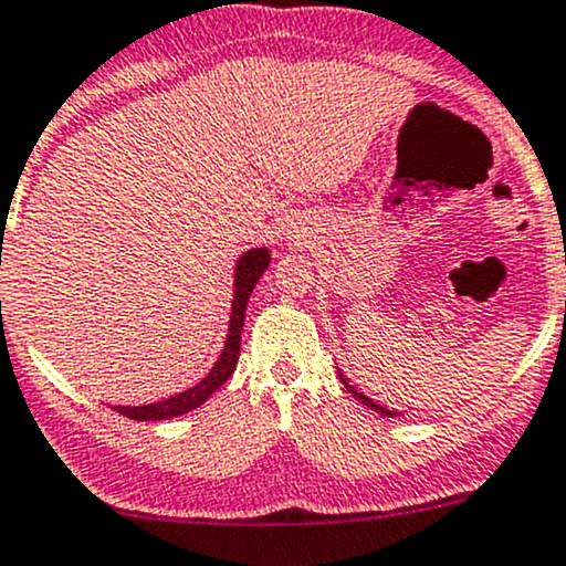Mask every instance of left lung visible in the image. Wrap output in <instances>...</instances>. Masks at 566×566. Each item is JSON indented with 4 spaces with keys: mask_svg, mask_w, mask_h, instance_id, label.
<instances>
[{
    "mask_svg": "<svg viewBox=\"0 0 566 566\" xmlns=\"http://www.w3.org/2000/svg\"><path fill=\"white\" fill-rule=\"evenodd\" d=\"M340 382H344V386H346L348 390H352V394H354V396H357V399H359L361 403H365V407H369V409L380 411V415H386V417H390V411H388L386 407H380V403H375L373 399H369V396H365V394H359V390H354L352 386H348V382H346V378H344V375H340Z\"/></svg>",
    "mask_w": 566,
    "mask_h": 566,
    "instance_id": "8db88e82",
    "label": "left lung"
}]
</instances>
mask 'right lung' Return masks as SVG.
I'll list each match as a JSON object with an SVG mask.
<instances>
[{"instance_id":"1","label":"right lung","mask_w":566,"mask_h":566,"mask_svg":"<svg viewBox=\"0 0 566 566\" xmlns=\"http://www.w3.org/2000/svg\"><path fill=\"white\" fill-rule=\"evenodd\" d=\"M268 264H270L268 249H251L241 256L239 264H235L233 306H230V327H228L226 348H222L220 359L214 361V367L209 369V375L205 380H199L193 388L184 390V394L170 396V399H165V401L144 403V407H113V409L120 411L123 417H130V420L149 422V420H170V417L186 415V411L201 407V403H205L209 396H212L214 390H218L222 382L233 375L235 365H239L243 315H247V304H249L251 291H254L256 281L262 277V272L268 270Z\"/></svg>"}]
</instances>
